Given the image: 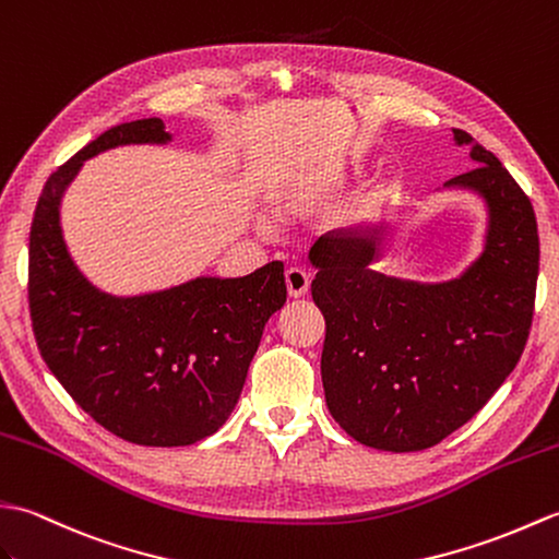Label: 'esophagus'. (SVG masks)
<instances>
[{
    "label": "esophagus",
    "mask_w": 559,
    "mask_h": 559,
    "mask_svg": "<svg viewBox=\"0 0 559 559\" xmlns=\"http://www.w3.org/2000/svg\"><path fill=\"white\" fill-rule=\"evenodd\" d=\"M284 280H287V292L294 299L308 294V287H311V275L304 267H289L284 272Z\"/></svg>",
    "instance_id": "obj_1"
}]
</instances>
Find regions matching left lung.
<instances>
[{"instance_id": "8db88e82", "label": "left lung", "mask_w": 559, "mask_h": 559, "mask_svg": "<svg viewBox=\"0 0 559 559\" xmlns=\"http://www.w3.org/2000/svg\"><path fill=\"white\" fill-rule=\"evenodd\" d=\"M478 167L444 186L488 205L486 248L462 277L420 284L376 270L384 234L340 229L311 248L313 301L325 316L320 373L332 418L384 452L428 450L476 416L528 340L538 225L522 186L462 129Z\"/></svg>"}]
</instances>
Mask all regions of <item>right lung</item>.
<instances>
[{"instance_id":"obj_1","label":"right lung","mask_w":559,"mask_h":559,"mask_svg":"<svg viewBox=\"0 0 559 559\" xmlns=\"http://www.w3.org/2000/svg\"><path fill=\"white\" fill-rule=\"evenodd\" d=\"M167 141L163 119H139L67 159L37 198L28 251L31 320L47 368L95 424L145 448L193 444L225 424L267 318L287 301L280 260L127 299L83 277L59 225L67 186L109 147Z\"/></svg>"}]
</instances>
